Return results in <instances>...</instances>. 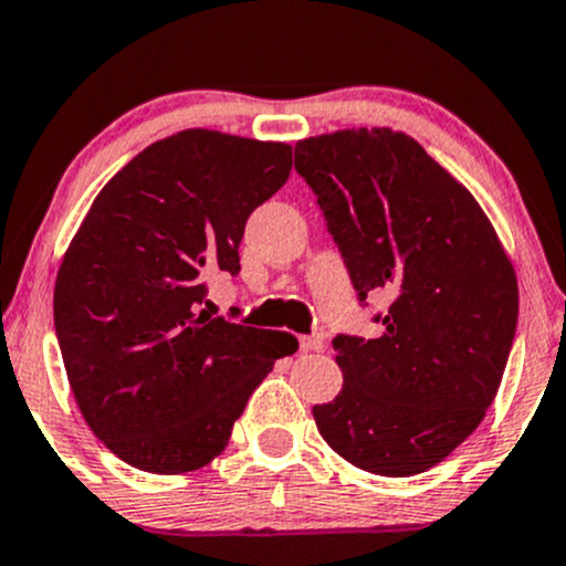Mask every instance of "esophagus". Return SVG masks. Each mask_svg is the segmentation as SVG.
I'll use <instances>...</instances> for the list:
<instances>
[{
    "label": "esophagus",
    "mask_w": 566,
    "mask_h": 566,
    "mask_svg": "<svg viewBox=\"0 0 566 566\" xmlns=\"http://www.w3.org/2000/svg\"><path fill=\"white\" fill-rule=\"evenodd\" d=\"M301 348L303 350H311V353H322L324 350V335L301 337Z\"/></svg>",
    "instance_id": "esophagus-1"
}]
</instances>
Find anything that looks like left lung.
<instances>
[{"label": "left lung", "instance_id": "left-lung-1", "mask_svg": "<svg viewBox=\"0 0 566 566\" xmlns=\"http://www.w3.org/2000/svg\"><path fill=\"white\" fill-rule=\"evenodd\" d=\"M295 168L360 301H387L379 337L335 339L343 390L313 406L318 432L364 472H427L478 430L501 387L520 316L512 258L472 192L403 132L308 136Z\"/></svg>", "mask_w": 566, "mask_h": 566}]
</instances>
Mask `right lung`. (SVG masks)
<instances>
[{
    "label": "right lung",
    "mask_w": 566,
    "mask_h": 566,
    "mask_svg": "<svg viewBox=\"0 0 566 566\" xmlns=\"http://www.w3.org/2000/svg\"><path fill=\"white\" fill-rule=\"evenodd\" d=\"M290 171L284 142L187 128L94 197L60 263L54 332L81 417L126 464H210L274 360L297 350L290 332L200 308L208 279L240 274L244 223Z\"/></svg>",
    "instance_id": "1"
}]
</instances>
